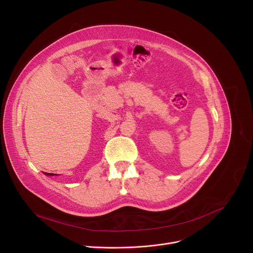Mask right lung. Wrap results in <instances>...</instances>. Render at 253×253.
Returning a JSON list of instances; mask_svg holds the SVG:
<instances>
[{
    "label": "right lung",
    "instance_id": "1",
    "mask_svg": "<svg viewBox=\"0 0 253 253\" xmlns=\"http://www.w3.org/2000/svg\"><path fill=\"white\" fill-rule=\"evenodd\" d=\"M45 175H49V176H53L54 174H52V173H45Z\"/></svg>",
    "mask_w": 253,
    "mask_h": 253
}]
</instances>
